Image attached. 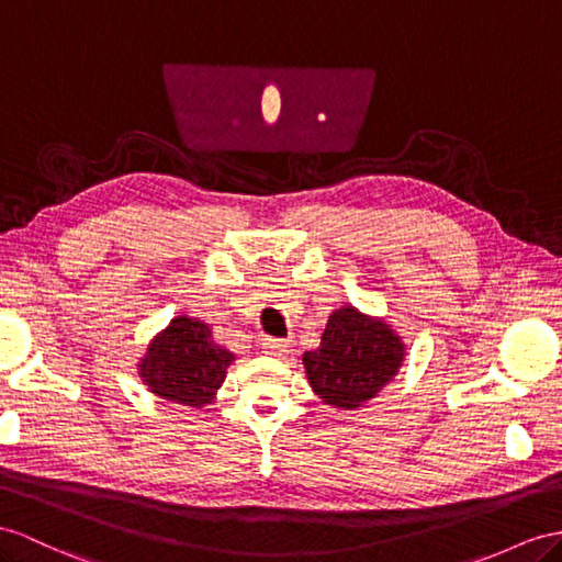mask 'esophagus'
<instances>
[{
    "label": "esophagus",
    "instance_id": "obj_1",
    "mask_svg": "<svg viewBox=\"0 0 562 562\" xmlns=\"http://www.w3.org/2000/svg\"><path fill=\"white\" fill-rule=\"evenodd\" d=\"M261 349L266 353H270V356L282 358V356H286V353L292 351V344L284 341V339H276V337H263L261 339Z\"/></svg>",
    "mask_w": 562,
    "mask_h": 562
}]
</instances>
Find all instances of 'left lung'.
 Wrapping results in <instances>:
<instances>
[{
    "label": "left lung",
    "mask_w": 562,
    "mask_h": 562,
    "mask_svg": "<svg viewBox=\"0 0 562 562\" xmlns=\"http://www.w3.org/2000/svg\"><path fill=\"white\" fill-rule=\"evenodd\" d=\"M404 358L406 344L390 323L341 306L329 315L321 347L304 353V368L323 404L356 411L398 375Z\"/></svg>",
    "instance_id": "left-lung-1"
}]
</instances>
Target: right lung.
<instances>
[{
	"label": "right lung",
	"instance_id": "1",
	"mask_svg": "<svg viewBox=\"0 0 562 562\" xmlns=\"http://www.w3.org/2000/svg\"><path fill=\"white\" fill-rule=\"evenodd\" d=\"M233 361L235 353L213 339L204 321L178 315L149 341L137 372L158 398L201 408L215 398Z\"/></svg>",
	"mask_w": 562,
	"mask_h": 562
}]
</instances>
